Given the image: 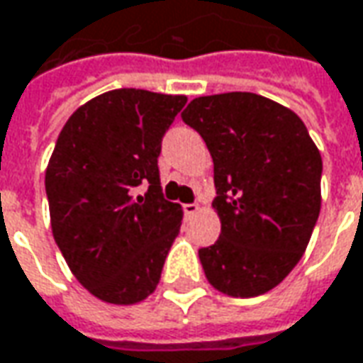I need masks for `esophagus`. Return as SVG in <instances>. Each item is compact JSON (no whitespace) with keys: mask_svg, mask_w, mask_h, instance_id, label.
<instances>
[{"mask_svg":"<svg viewBox=\"0 0 363 363\" xmlns=\"http://www.w3.org/2000/svg\"><path fill=\"white\" fill-rule=\"evenodd\" d=\"M199 211L198 203H184V213H186V218H191V216H196Z\"/></svg>","mask_w":363,"mask_h":363,"instance_id":"esophagus-1","label":"esophagus"}]
</instances>
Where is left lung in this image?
I'll return each mask as SVG.
<instances>
[{"instance_id": "8db88e82", "label": "left lung", "mask_w": 363, "mask_h": 363, "mask_svg": "<svg viewBox=\"0 0 363 363\" xmlns=\"http://www.w3.org/2000/svg\"><path fill=\"white\" fill-rule=\"evenodd\" d=\"M182 119L213 160L220 240L199 250L213 288L254 298L301 259L322 206V155L291 109L250 91L196 97Z\"/></svg>"}]
</instances>
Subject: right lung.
Wrapping results in <instances>:
<instances>
[{"instance_id": "add662e5", "label": "right lung", "mask_w": 363, "mask_h": 363, "mask_svg": "<svg viewBox=\"0 0 363 363\" xmlns=\"http://www.w3.org/2000/svg\"><path fill=\"white\" fill-rule=\"evenodd\" d=\"M186 96L113 89L77 108L45 172L53 240L77 281L108 303L145 300L182 225L157 157ZM148 184L145 196L137 187Z\"/></svg>"}]
</instances>
